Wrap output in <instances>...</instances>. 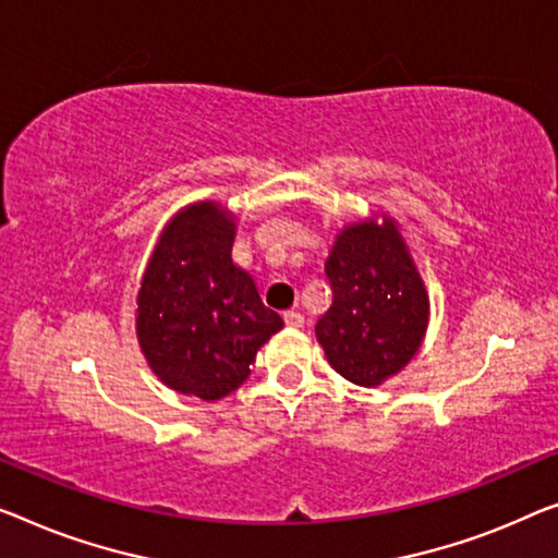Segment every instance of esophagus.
<instances>
[{
	"mask_svg": "<svg viewBox=\"0 0 558 558\" xmlns=\"http://www.w3.org/2000/svg\"><path fill=\"white\" fill-rule=\"evenodd\" d=\"M282 320H286L288 328H303L305 326V318L298 311H286V313H282Z\"/></svg>",
	"mask_w": 558,
	"mask_h": 558,
	"instance_id": "esophagus-1",
	"label": "esophagus"
}]
</instances>
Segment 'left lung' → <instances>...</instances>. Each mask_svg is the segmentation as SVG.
<instances>
[{"instance_id":"left-lung-1","label":"left lung","mask_w":558,"mask_h":558,"mask_svg":"<svg viewBox=\"0 0 558 558\" xmlns=\"http://www.w3.org/2000/svg\"><path fill=\"white\" fill-rule=\"evenodd\" d=\"M332 305L315 326L330 368L376 388L409 365L426 338L430 301L398 222L380 213L338 230L326 260Z\"/></svg>"}]
</instances>
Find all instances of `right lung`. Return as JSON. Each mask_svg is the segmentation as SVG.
Returning a JSON list of instances; mask_svg holds the SVG:
<instances>
[{
  "label": "right lung",
  "mask_w": 558,
  "mask_h": 558,
  "mask_svg": "<svg viewBox=\"0 0 558 558\" xmlns=\"http://www.w3.org/2000/svg\"><path fill=\"white\" fill-rule=\"evenodd\" d=\"M238 218L215 199L190 203L157 238L137 290L135 332L149 371L199 401H220L251 376L282 328L255 280L232 263Z\"/></svg>",
  "instance_id": "1"
}]
</instances>
